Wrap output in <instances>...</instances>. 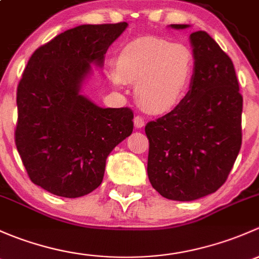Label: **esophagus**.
Returning <instances> with one entry per match:
<instances>
[{
  "mask_svg": "<svg viewBox=\"0 0 259 259\" xmlns=\"http://www.w3.org/2000/svg\"><path fill=\"white\" fill-rule=\"evenodd\" d=\"M133 122H135V127L136 128H142L143 126H145V118L141 116H136L135 119H133Z\"/></svg>",
  "mask_w": 259,
  "mask_h": 259,
  "instance_id": "1",
  "label": "esophagus"
}]
</instances>
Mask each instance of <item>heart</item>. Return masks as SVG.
Wrapping results in <instances>:
<instances>
[{"label":"heart","mask_w":259,"mask_h":259,"mask_svg":"<svg viewBox=\"0 0 259 259\" xmlns=\"http://www.w3.org/2000/svg\"><path fill=\"white\" fill-rule=\"evenodd\" d=\"M194 55L187 45L145 36L130 41L116 56L110 81L114 87L136 83V100L152 113H164L182 103L194 73Z\"/></svg>","instance_id":"heart-1"}]
</instances>
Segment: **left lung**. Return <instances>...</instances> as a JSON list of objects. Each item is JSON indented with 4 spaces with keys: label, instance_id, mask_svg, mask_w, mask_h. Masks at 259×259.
Masks as SVG:
<instances>
[{
    "label": "left lung",
    "instance_id": "8db88e82",
    "mask_svg": "<svg viewBox=\"0 0 259 259\" xmlns=\"http://www.w3.org/2000/svg\"><path fill=\"white\" fill-rule=\"evenodd\" d=\"M189 41L196 63L187 96L145 128L152 187L164 198L182 202L214 193L242 145L243 98L233 62L207 32H193Z\"/></svg>",
    "mask_w": 259,
    "mask_h": 259
}]
</instances>
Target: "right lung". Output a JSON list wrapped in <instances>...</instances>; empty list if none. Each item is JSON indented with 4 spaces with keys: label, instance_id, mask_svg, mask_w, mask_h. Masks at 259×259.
Instances as JSON below:
<instances>
[{
    "label": "right lung",
    "instance_id": "add662e5",
    "mask_svg": "<svg viewBox=\"0 0 259 259\" xmlns=\"http://www.w3.org/2000/svg\"><path fill=\"white\" fill-rule=\"evenodd\" d=\"M127 22L81 25L37 49L17 87L15 142L34 185L77 198L102 183L106 159L133 131L130 108H102L81 93Z\"/></svg>",
    "mask_w": 259,
    "mask_h": 259
}]
</instances>
